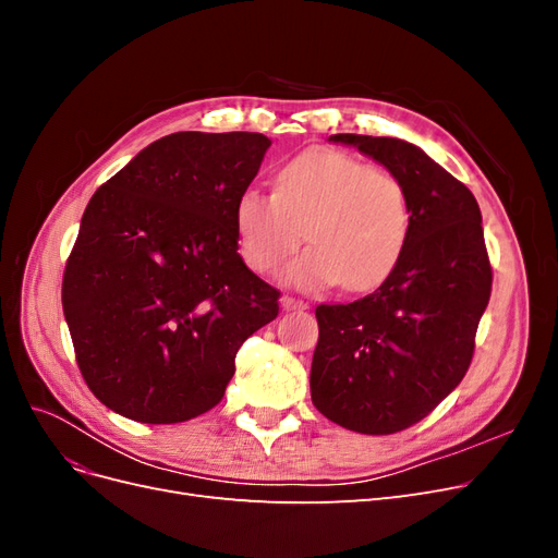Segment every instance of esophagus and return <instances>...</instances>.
I'll list each match as a JSON object with an SVG mask.
<instances>
[{"label": "esophagus", "instance_id": "obj_1", "mask_svg": "<svg viewBox=\"0 0 558 558\" xmlns=\"http://www.w3.org/2000/svg\"><path fill=\"white\" fill-rule=\"evenodd\" d=\"M281 307L286 312H295V310H307V302L305 300H298L293 295H283L281 298Z\"/></svg>", "mask_w": 558, "mask_h": 558}]
</instances>
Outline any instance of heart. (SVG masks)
I'll return each mask as SVG.
<instances>
[{"label":"heart","mask_w":558,"mask_h":558,"mask_svg":"<svg viewBox=\"0 0 558 558\" xmlns=\"http://www.w3.org/2000/svg\"><path fill=\"white\" fill-rule=\"evenodd\" d=\"M244 260L269 272L312 242L281 269L302 291L340 281L347 291L379 286L400 263L410 240L412 207L402 183L342 150H307L286 162L277 191H246L234 207Z\"/></svg>","instance_id":"obj_1"}]
</instances>
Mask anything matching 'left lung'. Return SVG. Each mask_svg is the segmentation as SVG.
<instances>
[{
	"label": "left lung",
	"instance_id": "left-lung-1",
	"mask_svg": "<svg viewBox=\"0 0 558 558\" xmlns=\"http://www.w3.org/2000/svg\"><path fill=\"white\" fill-rule=\"evenodd\" d=\"M384 165L410 197L400 263L377 291L318 305L312 402L337 426L391 435L428 416L468 373L492 298L475 195L418 146L396 137L332 134Z\"/></svg>",
	"mask_w": 558,
	"mask_h": 558
}]
</instances>
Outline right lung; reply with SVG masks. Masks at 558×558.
<instances>
[{"instance_id":"1","label":"right lung","mask_w":558,"mask_h":558,"mask_svg":"<svg viewBox=\"0 0 558 558\" xmlns=\"http://www.w3.org/2000/svg\"><path fill=\"white\" fill-rule=\"evenodd\" d=\"M269 142L174 132L99 185L62 279L76 363L95 398L142 424H181L221 402L246 337L279 291L238 253L234 207Z\"/></svg>"}]
</instances>
